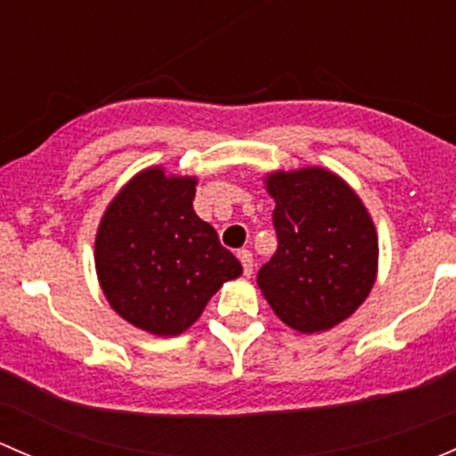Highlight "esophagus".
Masks as SVG:
<instances>
[{
  "mask_svg": "<svg viewBox=\"0 0 456 456\" xmlns=\"http://www.w3.org/2000/svg\"><path fill=\"white\" fill-rule=\"evenodd\" d=\"M239 261L243 265V274L250 276L252 270H255V261H252V252L250 250H239Z\"/></svg>",
  "mask_w": 456,
  "mask_h": 456,
  "instance_id": "esophagus-1",
  "label": "esophagus"
}]
</instances>
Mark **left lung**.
<instances>
[{
	"instance_id": "obj_1",
	"label": "left lung",
	"mask_w": 456,
	"mask_h": 456,
	"mask_svg": "<svg viewBox=\"0 0 456 456\" xmlns=\"http://www.w3.org/2000/svg\"><path fill=\"white\" fill-rule=\"evenodd\" d=\"M276 252L256 283L276 316L303 333L345 321L369 297L378 234L358 195L325 168L267 177Z\"/></svg>"
}]
</instances>
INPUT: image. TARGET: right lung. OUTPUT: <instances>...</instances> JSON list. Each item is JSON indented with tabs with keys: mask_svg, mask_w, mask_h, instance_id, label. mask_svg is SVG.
<instances>
[{
	"mask_svg": "<svg viewBox=\"0 0 456 456\" xmlns=\"http://www.w3.org/2000/svg\"><path fill=\"white\" fill-rule=\"evenodd\" d=\"M193 177L162 168L135 175L116 195L96 234V272L111 307L140 330L177 336L241 263L193 210Z\"/></svg>",
	"mask_w": 456,
	"mask_h": 456,
	"instance_id": "right-lung-1",
	"label": "right lung"
}]
</instances>
